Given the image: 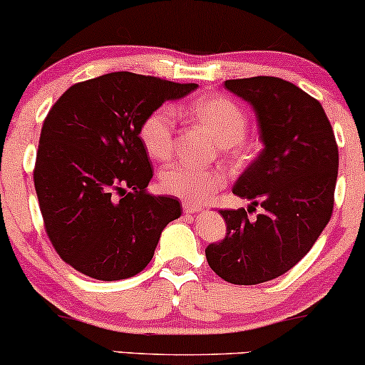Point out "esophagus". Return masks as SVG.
<instances>
[{
    "instance_id": "1",
    "label": "esophagus",
    "mask_w": 365,
    "mask_h": 365,
    "mask_svg": "<svg viewBox=\"0 0 365 365\" xmlns=\"http://www.w3.org/2000/svg\"><path fill=\"white\" fill-rule=\"evenodd\" d=\"M182 207H183V212H187V215H194V212L202 211V206H199V204H194V202H183Z\"/></svg>"
}]
</instances>
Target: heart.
Instances as JSON below:
<instances>
[{
	"label": "heart",
	"mask_w": 365,
	"mask_h": 365,
	"mask_svg": "<svg viewBox=\"0 0 365 365\" xmlns=\"http://www.w3.org/2000/svg\"><path fill=\"white\" fill-rule=\"evenodd\" d=\"M185 113L211 133L216 144L226 153L240 149L247 132L244 110L223 96H204L185 108ZM140 140L150 158L166 161L173 154L175 113L170 108H158L142 121ZM225 177L217 170H202L177 163L161 173V188L166 194L192 202H202L220 190Z\"/></svg>",
	"instance_id": "heart-1"
}]
</instances>
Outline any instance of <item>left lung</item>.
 <instances>
[{
  "instance_id": "obj_1",
  "label": "left lung",
  "mask_w": 365,
  "mask_h": 365,
  "mask_svg": "<svg viewBox=\"0 0 365 365\" xmlns=\"http://www.w3.org/2000/svg\"><path fill=\"white\" fill-rule=\"evenodd\" d=\"M252 106L262 150L244 170L233 194L261 206L221 209L226 237L206 249L209 266L225 282L257 284L292 269L328 225L338 177V145L321 103L278 77L226 81Z\"/></svg>"
}]
</instances>
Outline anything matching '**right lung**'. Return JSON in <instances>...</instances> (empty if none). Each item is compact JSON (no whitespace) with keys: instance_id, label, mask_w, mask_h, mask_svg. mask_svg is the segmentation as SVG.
Segmentation results:
<instances>
[{"instance_id":"add662e5","label":"right lung","mask_w":365,"mask_h":365,"mask_svg":"<svg viewBox=\"0 0 365 365\" xmlns=\"http://www.w3.org/2000/svg\"><path fill=\"white\" fill-rule=\"evenodd\" d=\"M195 89L113 72L75 83L54 103L41 130L34 185L46 232L66 264L116 282L150 262L182 206L173 195L145 192L153 168L142 121Z\"/></svg>"}]
</instances>
